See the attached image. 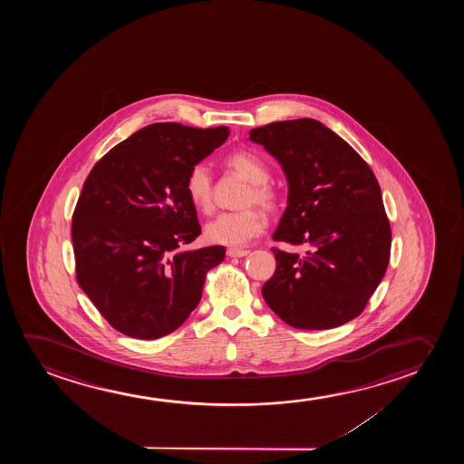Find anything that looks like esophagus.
I'll use <instances>...</instances> for the list:
<instances>
[{"instance_id": "1", "label": "esophagus", "mask_w": 464, "mask_h": 464, "mask_svg": "<svg viewBox=\"0 0 464 464\" xmlns=\"http://www.w3.org/2000/svg\"><path fill=\"white\" fill-rule=\"evenodd\" d=\"M227 255L231 256V258H242V256L248 255V250H244V248H228Z\"/></svg>"}]
</instances>
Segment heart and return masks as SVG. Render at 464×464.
<instances>
[{"mask_svg": "<svg viewBox=\"0 0 464 464\" xmlns=\"http://www.w3.org/2000/svg\"><path fill=\"white\" fill-rule=\"evenodd\" d=\"M225 161L250 184L239 201V206L244 209L217 216L208 223L206 237L212 244L242 247L266 228V217L255 206H260L266 212H276L279 209L280 197L273 185L269 184L271 174L267 166L254 152L237 150L229 153ZM185 190L190 203L198 210L209 214L214 208V187L208 166L204 163L191 166L185 179Z\"/></svg>", "mask_w": 464, "mask_h": 464, "instance_id": "1", "label": "heart"}]
</instances>
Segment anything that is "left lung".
I'll return each mask as SVG.
<instances>
[{
  "label": "left lung",
  "instance_id": "left-lung-1",
  "mask_svg": "<svg viewBox=\"0 0 464 464\" xmlns=\"http://www.w3.org/2000/svg\"><path fill=\"white\" fill-rule=\"evenodd\" d=\"M279 160L288 206L273 239L276 273L266 304L298 330H330L358 317L387 271L392 228L374 172L352 147L314 119L250 130Z\"/></svg>",
  "mask_w": 464,
  "mask_h": 464
}]
</instances>
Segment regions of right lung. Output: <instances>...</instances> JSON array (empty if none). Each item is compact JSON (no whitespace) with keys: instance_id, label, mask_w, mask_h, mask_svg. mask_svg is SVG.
I'll use <instances>...</instances> for the list:
<instances>
[{"instance_id":"right-lung-1","label":"right lung","mask_w":464,"mask_h":464,"mask_svg":"<svg viewBox=\"0 0 464 464\" xmlns=\"http://www.w3.org/2000/svg\"><path fill=\"white\" fill-rule=\"evenodd\" d=\"M228 136L227 127L152 123L111 149L83 182L71 223L77 284L121 334L178 330L225 258L222 246L182 247L201 235L187 174Z\"/></svg>"}]
</instances>
